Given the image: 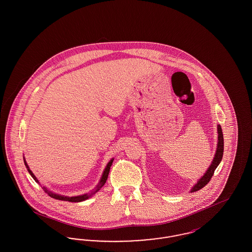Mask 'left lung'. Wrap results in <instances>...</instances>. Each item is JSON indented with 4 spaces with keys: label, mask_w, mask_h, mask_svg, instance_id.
Here are the masks:
<instances>
[{
    "label": "left lung",
    "mask_w": 252,
    "mask_h": 252,
    "mask_svg": "<svg viewBox=\"0 0 252 252\" xmlns=\"http://www.w3.org/2000/svg\"><path fill=\"white\" fill-rule=\"evenodd\" d=\"M217 146H216V154L215 158L210 165V167L207 169V171L205 172L203 176L197 180V182L193 185L190 192H193L200 190L201 188H203L206 184H208V182L211 180L216 168L219 165L220 161L222 160V157H223V152H224V137H223V132L220 125H217Z\"/></svg>",
    "instance_id": "left-lung-1"
}]
</instances>
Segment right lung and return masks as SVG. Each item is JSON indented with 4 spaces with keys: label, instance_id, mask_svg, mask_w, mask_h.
Instances as JSON below:
<instances>
[{
    "label": "right lung",
    "instance_id": "right-lung-1",
    "mask_svg": "<svg viewBox=\"0 0 252 252\" xmlns=\"http://www.w3.org/2000/svg\"><path fill=\"white\" fill-rule=\"evenodd\" d=\"M113 159H114V158H111V159L108 161L107 166H106L104 172H103V175H102V177H101V179H100L99 183L96 185L95 188H94V190H92L90 192H87V193L81 194V195H76V196H67V195H62V194H59V193H56V192H52V191H49L48 189H47L46 187H44V186L42 187V189L44 190V192H46V193H48L49 196H51V197H53V198H55V199H59V200H62V201H69V202H81V201H85V200L91 198L94 193L98 192V191L105 185L106 181L108 180L109 169H110V166H111V164H112ZM24 161L25 166L27 168V171L29 172V174L31 175V177H32L38 184H40L39 181L36 179V176H35V175L33 174V172L30 170V168L28 166V164H27V162H26V160H25L24 158Z\"/></svg>",
    "mask_w": 252,
    "mask_h": 252
}]
</instances>
